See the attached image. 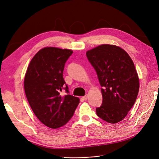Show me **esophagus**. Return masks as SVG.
I'll use <instances>...</instances> for the list:
<instances>
[{
    "label": "esophagus",
    "instance_id": "34e87169",
    "mask_svg": "<svg viewBox=\"0 0 159 159\" xmlns=\"http://www.w3.org/2000/svg\"><path fill=\"white\" fill-rule=\"evenodd\" d=\"M87 95H85V96H84V97H82V98H81L82 99H83L84 101H86L87 100Z\"/></svg>",
    "mask_w": 159,
    "mask_h": 159
}]
</instances>
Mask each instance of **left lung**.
Listing matches in <instances>:
<instances>
[{
	"instance_id": "8db88e82",
	"label": "left lung",
	"mask_w": 159,
	"mask_h": 159,
	"mask_svg": "<svg viewBox=\"0 0 159 159\" xmlns=\"http://www.w3.org/2000/svg\"><path fill=\"white\" fill-rule=\"evenodd\" d=\"M96 71L102 102L96 108L100 118L116 123L125 118L136 100L139 79L132 59L125 51L112 45H101L86 52Z\"/></svg>"
}]
</instances>
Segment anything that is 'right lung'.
I'll return each instance as SVG.
<instances>
[{
  "label": "right lung",
  "mask_w": 159,
  "mask_h": 159,
  "mask_svg": "<svg viewBox=\"0 0 159 159\" xmlns=\"http://www.w3.org/2000/svg\"><path fill=\"white\" fill-rule=\"evenodd\" d=\"M73 51L45 47L30 61L24 80L29 105L38 120L51 129L64 126L74 114L79 99L69 94L63 78L65 64ZM64 89L66 94L61 96Z\"/></svg>",
  "instance_id": "1"
}]
</instances>
